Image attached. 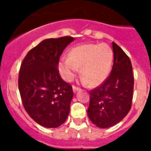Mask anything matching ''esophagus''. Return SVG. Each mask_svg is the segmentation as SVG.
Segmentation results:
<instances>
[{
	"label": "esophagus",
	"mask_w": 151,
	"mask_h": 151,
	"mask_svg": "<svg viewBox=\"0 0 151 151\" xmlns=\"http://www.w3.org/2000/svg\"><path fill=\"white\" fill-rule=\"evenodd\" d=\"M73 91L76 92V91H77L78 90H79V88L77 87V86H76V85H73Z\"/></svg>",
	"instance_id": "34e87169"
}]
</instances>
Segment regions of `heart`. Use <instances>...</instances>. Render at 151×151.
<instances>
[{
  "label": "heart",
  "mask_w": 151,
  "mask_h": 151,
  "mask_svg": "<svg viewBox=\"0 0 151 151\" xmlns=\"http://www.w3.org/2000/svg\"><path fill=\"white\" fill-rule=\"evenodd\" d=\"M113 60V51L107 44H84L72 48L68 57H63L59 69L63 78L71 81L81 67L84 82L90 87H97L107 78Z\"/></svg>",
  "instance_id": "b5f03b06"
}]
</instances>
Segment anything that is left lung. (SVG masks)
I'll use <instances>...</instances> for the list:
<instances>
[{"instance_id":"left-lung-1","label":"left lung","mask_w":151,"mask_h":151,"mask_svg":"<svg viewBox=\"0 0 151 151\" xmlns=\"http://www.w3.org/2000/svg\"><path fill=\"white\" fill-rule=\"evenodd\" d=\"M113 65L104 83L92 89L88 116L96 126L106 129L120 122L132 107L134 75L129 57L113 42Z\"/></svg>"}]
</instances>
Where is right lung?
I'll list each match as a JSON object with an SVG mask.
<instances>
[{
    "mask_svg": "<svg viewBox=\"0 0 151 151\" xmlns=\"http://www.w3.org/2000/svg\"><path fill=\"white\" fill-rule=\"evenodd\" d=\"M73 41L70 36L44 40L21 63L18 85L22 105L33 120L46 128L58 127L69 116L73 88L62 79L57 66Z\"/></svg>",
    "mask_w": 151,
    "mask_h": 151,
    "instance_id": "1",
    "label": "right lung"
}]
</instances>
